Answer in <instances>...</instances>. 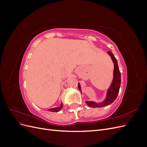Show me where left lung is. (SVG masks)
I'll return each mask as SVG.
<instances>
[{
    "label": "left lung",
    "mask_w": 147,
    "mask_h": 147,
    "mask_svg": "<svg viewBox=\"0 0 147 147\" xmlns=\"http://www.w3.org/2000/svg\"><path fill=\"white\" fill-rule=\"evenodd\" d=\"M108 54L111 56L112 59V61L114 63V72H113V80L112 84L109 89L107 91V96L105 100L103 102H100L99 104H96L94 102L92 101H86V104L91 107L96 108V107H105L107 105H109L112 102L115 101V100L117 99L118 96L120 84H121V73L118 68L117 60L115 58L113 53L110 51H108ZM78 89L81 91L80 86L78 84Z\"/></svg>",
    "instance_id": "left-lung-1"
}]
</instances>
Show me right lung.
I'll return each instance as SVG.
<instances>
[{
  "label": "right lung",
  "instance_id": "add662e5",
  "mask_svg": "<svg viewBox=\"0 0 147 147\" xmlns=\"http://www.w3.org/2000/svg\"><path fill=\"white\" fill-rule=\"evenodd\" d=\"M62 107H63V104H61V106L59 107H56V108H53V109H49L48 110L52 111V112H59V111L60 110H61Z\"/></svg>",
  "mask_w": 147,
  "mask_h": 147
}]
</instances>
